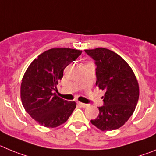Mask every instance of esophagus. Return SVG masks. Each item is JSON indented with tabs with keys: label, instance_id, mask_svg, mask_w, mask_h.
Returning <instances> with one entry per match:
<instances>
[{
	"label": "esophagus",
	"instance_id": "esophagus-1",
	"mask_svg": "<svg viewBox=\"0 0 156 156\" xmlns=\"http://www.w3.org/2000/svg\"><path fill=\"white\" fill-rule=\"evenodd\" d=\"M78 104L80 106H81V107H83V108H85V107H87V106H88V104H85V103H82V102H78Z\"/></svg>",
	"mask_w": 156,
	"mask_h": 156
}]
</instances>
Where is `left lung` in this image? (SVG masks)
I'll list each match as a JSON object with an SVG mask.
<instances>
[{"label":"left lung","instance_id":"1","mask_svg":"<svg viewBox=\"0 0 156 156\" xmlns=\"http://www.w3.org/2000/svg\"><path fill=\"white\" fill-rule=\"evenodd\" d=\"M96 65V82L104 90L103 106L91 123L99 130L120 128L133 114L138 98L139 86L132 69L120 56L106 48L85 50Z\"/></svg>","mask_w":156,"mask_h":156}]
</instances>
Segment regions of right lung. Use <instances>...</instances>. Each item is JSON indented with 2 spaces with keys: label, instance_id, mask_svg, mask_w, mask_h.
Here are the masks:
<instances>
[{
  "label": "right lung",
  "instance_id": "right-lung-1",
  "mask_svg": "<svg viewBox=\"0 0 156 156\" xmlns=\"http://www.w3.org/2000/svg\"><path fill=\"white\" fill-rule=\"evenodd\" d=\"M81 50L53 48L38 56L26 70L21 84V99L26 111L42 126L57 127L65 123L76 107L57 96L54 91L64 70Z\"/></svg>",
  "mask_w": 156,
  "mask_h": 156
}]
</instances>
